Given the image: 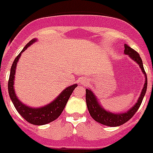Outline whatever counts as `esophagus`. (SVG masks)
Listing matches in <instances>:
<instances>
[{
    "instance_id": "obj_1",
    "label": "esophagus",
    "mask_w": 153,
    "mask_h": 153,
    "mask_svg": "<svg viewBox=\"0 0 153 153\" xmlns=\"http://www.w3.org/2000/svg\"><path fill=\"white\" fill-rule=\"evenodd\" d=\"M81 84H82V85H85V84H87V82H86L85 80H82V81H81Z\"/></svg>"
}]
</instances>
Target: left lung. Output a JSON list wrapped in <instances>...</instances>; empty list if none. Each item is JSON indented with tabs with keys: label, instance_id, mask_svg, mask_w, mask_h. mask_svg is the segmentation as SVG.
<instances>
[{
	"label": "left lung",
	"instance_id": "8db88e82",
	"mask_svg": "<svg viewBox=\"0 0 153 153\" xmlns=\"http://www.w3.org/2000/svg\"><path fill=\"white\" fill-rule=\"evenodd\" d=\"M124 53L128 55L134 61L136 62L137 64L139 65L141 70L145 76V83H144L143 91L141 92L140 96L137 100V103L129 110H128L125 113L120 114H114L109 112L101 107V105L98 102L96 96L91 91V90L85 89V101H86V105H87L89 113L91 114V116L96 120V122L104 124V125H106V126H120V125H122L124 123H126L127 121L130 120L131 118L134 115V114L137 112L138 108L140 107L144 96H145L146 91H147L148 78H147V74H146L143 68V61L141 59L139 54L137 53L134 49H133L132 48L128 47L127 44H124Z\"/></svg>",
	"mask_w": 153,
	"mask_h": 153
}]
</instances>
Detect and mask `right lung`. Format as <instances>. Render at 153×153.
Wrapping results in <instances>:
<instances>
[{"mask_svg": "<svg viewBox=\"0 0 153 153\" xmlns=\"http://www.w3.org/2000/svg\"><path fill=\"white\" fill-rule=\"evenodd\" d=\"M35 41H36L35 39L30 40L14 60V62L10 68V73L9 82H8V91H9L10 97L12 100L16 110L27 122L34 125H44L53 121L61 115L62 112L63 111L65 106L68 103L69 97L71 96V93L77 86V85L75 84L67 87L53 102L41 108H30L29 106L24 105L21 101H19L14 91V81H15L16 65L19 61L21 53Z\"/></svg>", "mask_w": 153, "mask_h": 153, "instance_id": "right-lung-1", "label": "right lung"}]
</instances>
